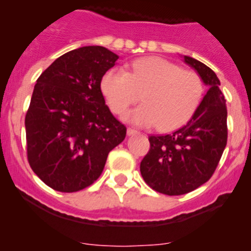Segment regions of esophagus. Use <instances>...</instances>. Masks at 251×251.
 I'll return each instance as SVG.
<instances>
[{
	"mask_svg": "<svg viewBox=\"0 0 251 251\" xmlns=\"http://www.w3.org/2000/svg\"><path fill=\"white\" fill-rule=\"evenodd\" d=\"M136 133H138L137 130H135L133 127H127V135L131 136V135H136Z\"/></svg>",
	"mask_w": 251,
	"mask_h": 251,
	"instance_id": "obj_1",
	"label": "esophagus"
}]
</instances>
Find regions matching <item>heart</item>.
I'll use <instances>...</instances> for the list:
<instances>
[{"label":"heart","mask_w":251,"mask_h":251,"mask_svg":"<svg viewBox=\"0 0 251 251\" xmlns=\"http://www.w3.org/2000/svg\"><path fill=\"white\" fill-rule=\"evenodd\" d=\"M100 91L116 115H123L140 100L143 104L126 115L140 126L159 124L160 130H174L186 124L203 97V82L197 73L181 69L159 57L136 60L128 70L111 68L100 80Z\"/></svg>","instance_id":"obj_1"}]
</instances>
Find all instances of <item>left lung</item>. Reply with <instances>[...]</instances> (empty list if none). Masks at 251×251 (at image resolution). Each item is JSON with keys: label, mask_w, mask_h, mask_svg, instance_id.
<instances>
[{"label": "left lung", "mask_w": 251, "mask_h": 251, "mask_svg": "<svg viewBox=\"0 0 251 251\" xmlns=\"http://www.w3.org/2000/svg\"><path fill=\"white\" fill-rule=\"evenodd\" d=\"M207 86L191 120L170 135L149 136L151 148L141 161V175L154 191L181 196L210 179L227 144L226 100L220 80L209 67L184 55Z\"/></svg>", "instance_id": "8db88e82"}]
</instances>
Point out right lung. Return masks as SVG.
<instances>
[{"mask_svg": "<svg viewBox=\"0 0 251 251\" xmlns=\"http://www.w3.org/2000/svg\"><path fill=\"white\" fill-rule=\"evenodd\" d=\"M118 58L105 47H81L57 58L37 78L25 115L27 161L54 191L91 186L109 151L125 140L126 126L100 91L102 76Z\"/></svg>", "mask_w": 251, "mask_h": 251, "instance_id": "add662e5", "label": "right lung"}]
</instances>
